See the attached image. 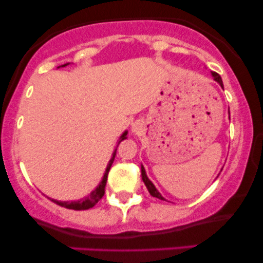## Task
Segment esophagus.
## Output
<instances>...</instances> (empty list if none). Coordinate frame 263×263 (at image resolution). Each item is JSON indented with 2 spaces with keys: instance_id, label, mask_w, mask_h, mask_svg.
Masks as SVG:
<instances>
[{
  "instance_id": "34e87169",
  "label": "esophagus",
  "mask_w": 263,
  "mask_h": 263,
  "mask_svg": "<svg viewBox=\"0 0 263 263\" xmlns=\"http://www.w3.org/2000/svg\"><path fill=\"white\" fill-rule=\"evenodd\" d=\"M142 128H143V122L142 121H136L132 123V132H135V134H140Z\"/></svg>"
}]
</instances>
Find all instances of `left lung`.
<instances>
[{"mask_svg": "<svg viewBox=\"0 0 263 263\" xmlns=\"http://www.w3.org/2000/svg\"><path fill=\"white\" fill-rule=\"evenodd\" d=\"M213 77H214V80L218 81V83L220 84V86L224 87V85H222V80H221V78H220V75H219L218 73H215V71H213ZM141 176H142V180H143L144 184H146L147 189H148L149 194L152 195V197L161 199V200H165V199L163 198L161 194H159V192H158V190L156 189V186L153 185L152 182H151V180L148 179V178H147L146 171H144V168H143V167H141Z\"/></svg>", "mask_w": 263, "mask_h": 263, "instance_id": "obj_1", "label": "left lung"}]
</instances>
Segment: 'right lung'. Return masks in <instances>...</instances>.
Here are the masks:
<instances>
[{"mask_svg": "<svg viewBox=\"0 0 263 263\" xmlns=\"http://www.w3.org/2000/svg\"><path fill=\"white\" fill-rule=\"evenodd\" d=\"M65 65H68V64H64L63 66H65ZM126 135H127V132H125V134L121 136V140H120V142L125 140ZM116 149H115L112 158H111L110 162H108L106 171H105L104 178H102V180L98 185V188L93 190V192L90 193V195H87L86 198L80 199V200H77V201H58V200H54V199H52V201H54L55 204L60 205V206L66 208V209H73V210H86V209H90V208H92L93 205L98 203V201L100 200L102 197H104L105 186H106V182H107V174H108V172H110L111 165H112V163H114L115 156H116Z\"/></svg>", "mask_w": 263, "mask_h": 263, "instance_id": "right-lung-1", "label": "right lung"}]
</instances>
